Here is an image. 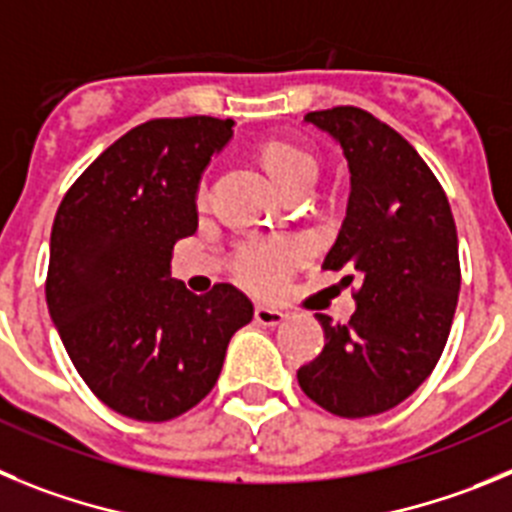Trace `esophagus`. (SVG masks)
<instances>
[{
    "label": "esophagus",
    "instance_id": "esophagus-1",
    "mask_svg": "<svg viewBox=\"0 0 512 512\" xmlns=\"http://www.w3.org/2000/svg\"><path fill=\"white\" fill-rule=\"evenodd\" d=\"M255 321L260 326H278L285 321V313L278 311V308H267V306H257L255 308Z\"/></svg>",
    "mask_w": 512,
    "mask_h": 512
}]
</instances>
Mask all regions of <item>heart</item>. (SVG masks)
Returning a JSON list of instances; mask_svg holds the SVG:
<instances>
[{
	"label": "heart",
	"instance_id": "b5f03b06",
	"mask_svg": "<svg viewBox=\"0 0 512 512\" xmlns=\"http://www.w3.org/2000/svg\"><path fill=\"white\" fill-rule=\"evenodd\" d=\"M262 163L267 173L278 181L285 193L298 183H306L316 178V158L308 150L290 142H267L262 147ZM206 193V183L199 186V199ZM306 255V247L298 239H270V237H247L242 239L232 252V275L255 293H273L290 270Z\"/></svg>",
	"mask_w": 512,
	"mask_h": 512
}]
</instances>
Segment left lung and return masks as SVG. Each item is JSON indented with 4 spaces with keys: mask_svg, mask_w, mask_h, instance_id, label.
Returning <instances> with one entry per match:
<instances>
[{
    "mask_svg": "<svg viewBox=\"0 0 512 512\" xmlns=\"http://www.w3.org/2000/svg\"><path fill=\"white\" fill-rule=\"evenodd\" d=\"M344 150L352 191L324 270H347L357 311L347 324L316 313L326 344L298 370L324 411L365 418L403 403L431 375L457 311L459 242L449 199L421 155L359 107L308 112Z\"/></svg>",
    "mask_w": 512,
    "mask_h": 512,
    "instance_id": "8db88e82",
    "label": "left lung"
}]
</instances>
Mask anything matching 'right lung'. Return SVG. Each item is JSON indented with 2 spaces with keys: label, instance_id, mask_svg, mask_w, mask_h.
<instances>
[{
  "label": "right lung",
  "instance_id": "obj_1",
  "mask_svg": "<svg viewBox=\"0 0 512 512\" xmlns=\"http://www.w3.org/2000/svg\"><path fill=\"white\" fill-rule=\"evenodd\" d=\"M232 127L216 117L137 124L55 211L50 319L91 393L135 421H170L199 405L232 334L252 321V303L234 285L196 296L170 278L173 245L199 227L201 173Z\"/></svg>",
  "mask_w": 512,
  "mask_h": 512
}]
</instances>
